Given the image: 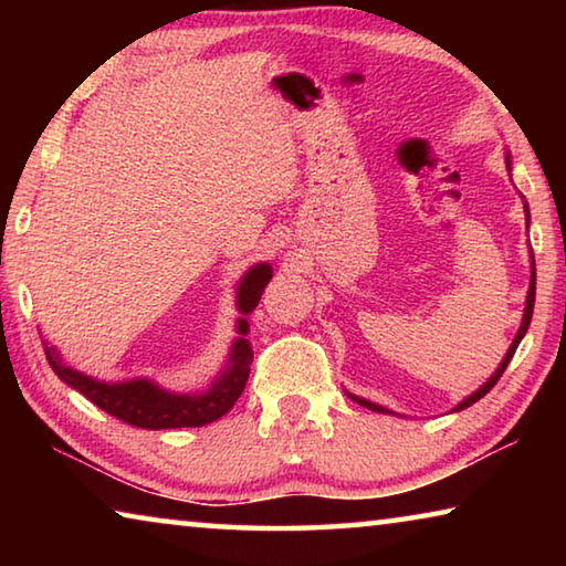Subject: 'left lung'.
Listing matches in <instances>:
<instances>
[{
  "label": "left lung",
  "instance_id": "left-lung-1",
  "mask_svg": "<svg viewBox=\"0 0 566 566\" xmlns=\"http://www.w3.org/2000/svg\"><path fill=\"white\" fill-rule=\"evenodd\" d=\"M506 169H512V161H510V155H506ZM524 212H526V227H530V207L524 205ZM534 294H536V270H534V254H532V280H530V292H526V304H524V317H522V327H520V332H516V337H514V342H512V347H510V352L504 354V359H502V364L500 367H496V371L494 375L484 381L482 387H479L474 395H469L467 399H462L459 401V405L454 407V411H459V409H467V407H472L474 401H479L482 399L486 391H490L496 381H500V377L504 375V369H506V364L512 361V357H514V352H516V347H520V342H522V337L526 334V329H530V322H532V312H534ZM354 401H357V405H361V407H367V409H371V411H389V409H385V407H379V405H375V401H367V399H361V397H354V395H349ZM391 415V411H389Z\"/></svg>",
  "mask_w": 566,
  "mask_h": 566
}]
</instances>
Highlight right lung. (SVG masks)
Segmentation results:
<instances>
[{
	"instance_id": "add662e5",
	"label": "right lung",
	"mask_w": 566,
	"mask_h": 566,
	"mask_svg": "<svg viewBox=\"0 0 566 566\" xmlns=\"http://www.w3.org/2000/svg\"><path fill=\"white\" fill-rule=\"evenodd\" d=\"M272 280V266L262 262L249 270L237 290V310L242 317L237 319L239 337L229 352V361L222 375L202 395H177L167 391L149 379L129 381H97L82 371H76L60 359V352L46 347L50 367L64 385L87 397L92 405L107 411V415L127 421L139 429H177V427H205L209 421L224 417L234 401L244 391L249 379V364H252V344L247 339L249 322L247 314L262 300L264 286Z\"/></svg>"
}]
</instances>
